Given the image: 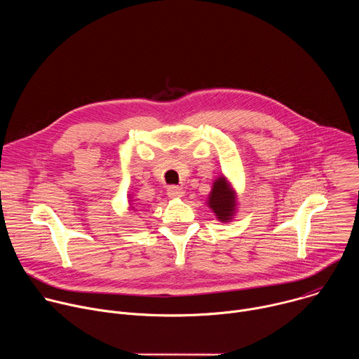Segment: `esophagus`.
Wrapping results in <instances>:
<instances>
[{
	"label": "esophagus",
	"instance_id": "34e87169",
	"mask_svg": "<svg viewBox=\"0 0 359 359\" xmlns=\"http://www.w3.org/2000/svg\"><path fill=\"white\" fill-rule=\"evenodd\" d=\"M168 196H169L170 198L182 197V196H184V190H183L182 187H179V186H169V187H168Z\"/></svg>",
	"mask_w": 359,
	"mask_h": 359
}]
</instances>
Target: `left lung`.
Instances as JSON below:
<instances>
[{
    "label": "left lung",
    "instance_id": "1",
    "mask_svg": "<svg viewBox=\"0 0 359 359\" xmlns=\"http://www.w3.org/2000/svg\"><path fill=\"white\" fill-rule=\"evenodd\" d=\"M208 206L213 210L219 222H233L237 213V191L224 175L216 177L213 182L212 191L208 197Z\"/></svg>",
    "mask_w": 359,
    "mask_h": 359
}]
</instances>
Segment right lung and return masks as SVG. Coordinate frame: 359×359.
<instances>
[{"label": "right lung", "instance_id": "1", "mask_svg": "<svg viewBox=\"0 0 359 359\" xmlns=\"http://www.w3.org/2000/svg\"><path fill=\"white\" fill-rule=\"evenodd\" d=\"M136 209H137V206H136L135 200L132 198V196H129V210H133V212H136Z\"/></svg>", "mask_w": 359, "mask_h": 359}]
</instances>
